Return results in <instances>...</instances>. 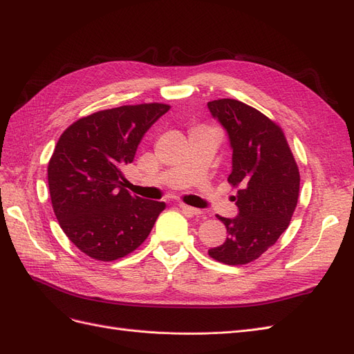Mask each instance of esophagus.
Masks as SVG:
<instances>
[{"label":"esophagus","mask_w":354,"mask_h":354,"mask_svg":"<svg viewBox=\"0 0 354 354\" xmlns=\"http://www.w3.org/2000/svg\"><path fill=\"white\" fill-rule=\"evenodd\" d=\"M178 207H180V209L183 211V212L190 214V216H199V214H202V211H201V209L194 208V207H189V205H186V203H183V202H180V203H178Z\"/></svg>","instance_id":"obj_1"}]
</instances>
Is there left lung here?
I'll return each mask as SVG.
<instances>
[{
	"label": "left lung",
	"instance_id": "1",
	"mask_svg": "<svg viewBox=\"0 0 354 354\" xmlns=\"http://www.w3.org/2000/svg\"><path fill=\"white\" fill-rule=\"evenodd\" d=\"M226 128L232 146V173L239 214L217 216L227 229L226 242L208 250L229 266L251 263L276 243L289 226L299 194V171L282 128L264 113L233 99L208 102Z\"/></svg>",
	"mask_w": 354,
	"mask_h": 354
}]
</instances>
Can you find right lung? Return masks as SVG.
Segmentation results:
<instances>
[{"label":"right lung","instance_id":"obj_1","mask_svg":"<svg viewBox=\"0 0 354 354\" xmlns=\"http://www.w3.org/2000/svg\"><path fill=\"white\" fill-rule=\"evenodd\" d=\"M169 111L164 103L99 111L69 125L48 162L51 205L62 230L85 255L113 261L140 246L165 202L122 187L145 133Z\"/></svg>","mask_w":354,"mask_h":354}]
</instances>
